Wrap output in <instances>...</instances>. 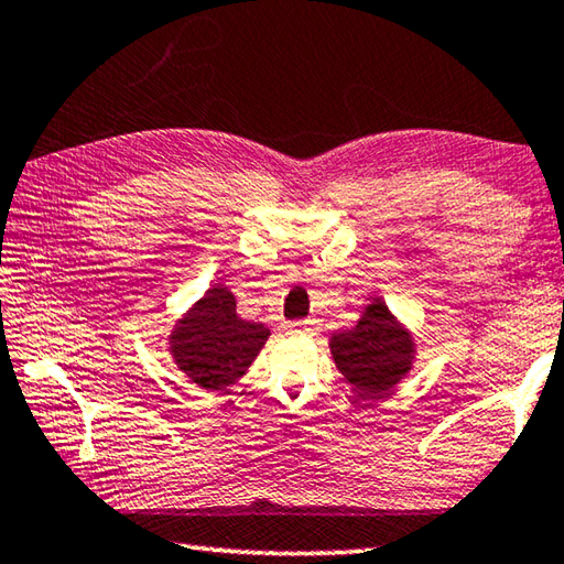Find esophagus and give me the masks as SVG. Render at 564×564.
<instances>
[{"mask_svg":"<svg viewBox=\"0 0 564 564\" xmlns=\"http://www.w3.org/2000/svg\"><path fill=\"white\" fill-rule=\"evenodd\" d=\"M285 330H289L291 335H299V333H313L315 330V321H293V323H289L285 325Z\"/></svg>","mask_w":564,"mask_h":564,"instance_id":"obj_1","label":"esophagus"}]
</instances>
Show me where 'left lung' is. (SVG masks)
I'll list each match as a JSON object with an SVG mask.
<instances>
[{"mask_svg": "<svg viewBox=\"0 0 564 564\" xmlns=\"http://www.w3.org/2000/svg\"><path fill=\"white\" fill-rule=\"evenodd\" d=\"M337 370L365 397L389 392L409 372L414 343L382 301H372L352 330L330 337Z\"/></svg>", "mask_w": 564, "mask_h": 564, "instance_id": "8db88e82", "label": "left lung"}]
</instances>
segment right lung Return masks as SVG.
Listing matches in <instances>:
<instances>
[{
	"label": "right lung",
	"mask_w": 564,
	"mask_h": 564,
	"mask_svg": "<svg viewBox=\"0 0 564 564\" xmlns=\"http://www.w3.org/2000/svg\"><path fill=\"white\" fill-rule=\"evenodd\" d=\"M269 327L241 321L229 289L212 285L172 333L180 370L204 389H224L249 370L269 337Z\"/></svg>",
	"instance_id": "right-lung-1"
}]
</instances>
